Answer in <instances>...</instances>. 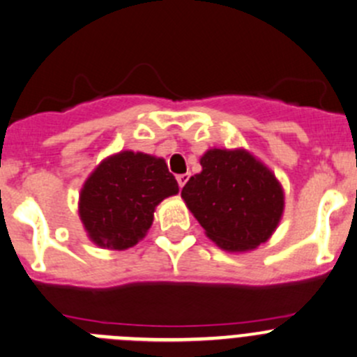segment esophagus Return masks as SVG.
Instances as JSON below:
<instances>
[{"label": "esophagus", "mask_w": 357, "mask_h": 357, "mask_svg": "<svg viewBox=\"0 0 357 357\" xmlns=\"http://www.w3.org/2000/svg\"><path fill=\"white\" fill-rule=\"evenodd\" d=\"M188 178H190V174H188V172H186V174H178V176H176V179H178V185H179V188H183V186L186 185V181H188Z\"/></svg>", "instance_id": "esophagus-1"}]
</instances>
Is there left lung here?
I'll use <instances>...</instances> for the list:
<instances>
[{
	"instance_id": "8db88e82",
	"label": "left lung",
	"mask_w": 357,
	"mask_h": 357,
	"mask_svg": "<svg viewBox=\"0 0 357 357\" xmlns=\"http://www.w3.org/2000/svg\"><path fill=\"white\" fill-rule=\"evenodd\" d=\"M200 165L181 197L207 237L225 251H249L268 241L284 211L274 172L245 150L211 148Z\"/></svg>"
}]
</instances>
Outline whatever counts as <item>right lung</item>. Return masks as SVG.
<instances>
[{
    "mask_svg": "<svg viewBox=\"0 0 357 357\" xmlns=\"http://www.w3.org/2000/svg\"><path fill=\"white\" fill-rule=\"evenodd\" d=\"M178 192L164 158L120 151L102 160L83 185L79 220L94 244L132 248L153 223L155 207Z\"/></svg>",
    "mask_w": 357,
    "mask_h": 357,
    "instance_id": "right-lung-1",
    "label": "right lung"
}]
</instances>
